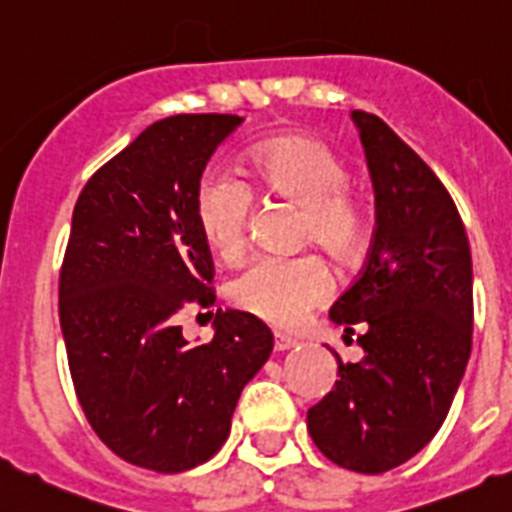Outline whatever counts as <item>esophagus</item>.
Wrapping results in <instances>:
<instances>
[{"label":"esophagus","instance_id":"1","mask_svg":"<svg viewBox=\"0 0 512 512\" xmlns=\"http://www.w3.org/2000/svg\"><path fill=\"white\" fill-rule=\"evenodd\" d=\"M298 346V341L290 336H285V333H275V351H290V348Z\"/></svg>","mask_w":512,"mask_h":512}]
</instances>
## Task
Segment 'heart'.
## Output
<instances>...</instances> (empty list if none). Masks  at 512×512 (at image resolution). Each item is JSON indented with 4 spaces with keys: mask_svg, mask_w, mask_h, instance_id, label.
I'll list each match as a JSON object with an SVG mask.
<instances>
[{
    "mask_svg": "<svg viewBox=\"0 0 512 512\" xmlns=\"http://www.w3.org/2000/svg\"><path fill=\"white\" fill-rule=\"evenodd\" d=\"M252 179L260 189L305 209V232L338 255L356 250L364 217L346 191L348 169L326 143L308 136L262 141L250 154ZM197 224L207 245L224 260L240 255L247 242L252 197L247 186L224 171L199 181ZM333 275L315 255H260L229 285V298L245 313L278 328H295L331 295Z\"/></svg>",
    "mask_w": 512,
    "mask_h": 512,
    "instance_id": "b5f03b06",
    "label": "heart"
}]
</instances>
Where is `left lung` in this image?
Instances as JSON below:
<instances>
[{
  "mask_svg": "<svg viewBox=\"0 0 512 512\" xmlns=\"http://www.w3.org/2000/svg\"><path fill=\"white\" fill-rule=\"evenodd\" d=\"M376 194V232L331 321L364 333L308 432L331 462L364 475L404 465L439 432L472 351V255L465 224L434 171L379 116L351 113Z\"/></svg>",
  "mask_w": 512,
  "mask_h": 512,
  "instance_id": "left-lung-1",
  "label": "left lung"
}]
</instances>
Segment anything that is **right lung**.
Here are the masks:
<instances>
[{
	"label": "right lung",
	"mask_w": 512,
	"mask_h": 512,
	"mask_svg": "<svg viewBox=\"0 0 512 512\" xmlns=\"http://www.w3.org/2000/svg\"><path fill=\"white\" fill-rule=\"evenodd\" d=\"M245 118L156 121L80 191L60 272V328L80 407L118 457L154 472L207 462L229 437L247 381L272 353L255 315L217 310L212 343H189L186 305H212L197 189Z\"/></svg>",
	"instance_id": "obj_1"
}]
</instances>
